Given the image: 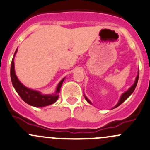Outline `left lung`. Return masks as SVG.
Here are the masks:
<instances>
[{
  "mask_svg": "<svg viewBox=\"0 0 150 150\" xmlns=\"http://www.w3.org/2000/svg\"><path fill=\"white\" fill-rule=\"evenodd\" d=\"M139 71L138 75H137V78H136V81H135V83H134V84L133 85V86H131V87L130 88L128 89V90L126 92H125V93H122V96H121V97H120V100H119L118 103H117V105H116L115 107H114V108H115V107H118V106H120V104H122V102H125V101L126 100V99H128V98L130 96H131V93H132L133 92H134V91L135 90L136 87H137V83H138V80H139ZM85 99H86V101H87V102H88V103L91 104V102L90 101H89L88 99L86 97V96H85Z\"/></svg>",
  "mask_w": 150,
  "mask_h": 150,
  "instance_id": "1",
  "label": "left lung"
}]
</instances>
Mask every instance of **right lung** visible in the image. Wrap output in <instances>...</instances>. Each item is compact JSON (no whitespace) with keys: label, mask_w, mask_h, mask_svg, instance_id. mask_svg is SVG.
Instances as JSON below:
<instances>
[{"label":"right lung","mask_w":150,"mask_h":150,"mask_svg":"<svg viewBox=\"0 0 150 150\" xmlns=\"http://www.w3.org/2000/svg\"><path fill=\"white\" fill-rule=\"evenodd\" d=\"M16 51H15L14 54H16ZM11 79L13 88H14L16 91L17 92L18 94L20 96V97L22 98L24 102H25L30 105L33 106V107H41L50 105V104H52L55 102H57L59 98L58 94L60 92L61 86L62 85L64 78H63L60 81V83L57 88V91L54 94L42 95L40 92L25 87V86L21 83L20 81L18 80L16 74H15L14 62H13V59L11 61Z\"/></svg>","instance_id":"right-lung-1"}]
</instances>
